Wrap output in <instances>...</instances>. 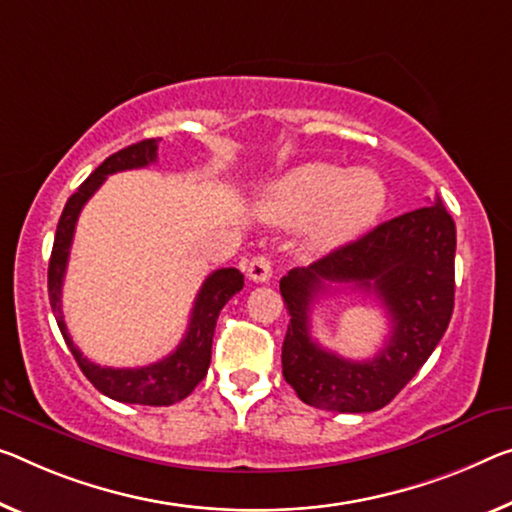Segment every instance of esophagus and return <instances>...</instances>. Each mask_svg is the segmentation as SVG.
<instances>
[{"label": "esophagus", "instance_id": "1", "mask_svg": "<svg viewBox=\"0 0 512 512\" xmlns=\"http://www.w3.org/2000/svg\"><path fill=\"white\" fill-rule=\"evenodd\" d=\"M247 277L256 283L272 279V261L267 256H254L247 265Z\"/></svg>", "mask_w": 512, "mask_h": 512}]
</instances>
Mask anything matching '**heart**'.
<instances>
[{"label":"heart","instance_id":"obj_1","mask_svg":"<svg viewBox=\"0 0 512 512\" xmlns=\"http://www.w3.org/2000/svg\"><path fill=\"white\" fill-rule=\"evenodd\" d=\"M387 183L375 169L345 171L338 164L309 162L272 180L258 210L277 224H304L313 251L348 245L371 229L387 208Z\"/></svg>","mask_w":512,"mask_h":512}]
</instances>
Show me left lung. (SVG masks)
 I'll use <instances>...</instances> for the list:
<instances>
[{
  "label": "left lung",
  "instance_id": "obj_1",
  "mask_svg": "<svg viewBox=\"0 0 512 512\" xmlns=\"http://www.w3.org/2000/svg\"><path fill=\"white\" fill-rule=\"evenodd\" d=\"M329 282L373 292L392 334L373 360L352 362L312 341L310 306ZM288 309L283 377L306 405L329 412H375L426 364L442 341L455 297V222L442 201L382 222L279 283Z\"/></svg>",
  "mask_w": 512,
  "mask_h": 512
}]
</instances>
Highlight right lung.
Listing matches in <instances>:
<instances>
[{"label": "right lung", "instance_id": "add662e5", "mask_svg": "<svg viewBox=\"0 0 512 512\" xmlns=\"http://www.w3.org/2000/svg\"><path fill=\"white\" fill-rule=\"evenodd\" d=\"M157 160V139L137 141L123 151L109 155L93 174L77 187V192L70 196L61 219L57 224V235H54V247L50 256V267H47V295H50V306L57 316V325L61 329L66 345L73 352L77 366L82 368L93 387L105 396L119 400V403L132 405H153L167 407L178 400L190 396L196 384H199L208 373L210 355H212V336H215V325L219 311L231 300L235 293H240L245 286V277L235 267H222L215 270L203 281L194 300V309L187 325L185 338L178 343V348L155 364L141 368H109L98 366L86 359L80 348L73 343L64 322V311H61V288H64L66 265L70 256V245H73L77 217L84 208V203L96 194L98 187L105 183L107 176L116 171L141 169L148 167Z\"/></svg>", "mask_w": 512, "mask_h": 512}]
</instances>
